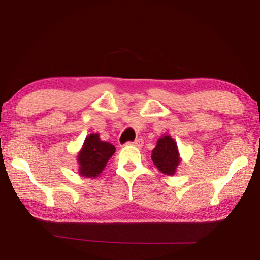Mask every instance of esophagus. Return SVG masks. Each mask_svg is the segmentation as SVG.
Listing matches in <instances>:
<instances>
[{"mask_svg": "<svg viewBox=\"0 0 260 260\" xmlns=\"http://www.w3.org/2000/svg\"><path fill=\"white\" fill-rule=\"evenodd\" d=\"M127 146H135V147H142L143 144V141L142 139H136L135 141H128V142H126Z\"/></svg>", "mask_w": 260, "mask_h": 260, "instance_id": "34e87169", "label": "esophagus"}]
</instances>
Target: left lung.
Here are the masks:
<instances>
[{
  "label": "left lung",
  "mask_w": 260,
  "mask_h": 260,
  "mask_svg": "<svg viewBox=\"0 0 260 260\" xmlns=\"http://www.w3.org/2000/svg\"><path fill=\"white\" fill-rule=\"evenodd\" d=\"M152 161L157 169L167 175H173L180 162L177 143L170 135L158 140L156 148L152 150Z\"/></svg>",
  "instance_id": "8db88e82"
}]
</instances>
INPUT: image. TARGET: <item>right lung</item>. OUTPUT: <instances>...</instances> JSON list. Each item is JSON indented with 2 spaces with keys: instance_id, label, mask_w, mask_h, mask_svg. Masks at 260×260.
<instances>
[{
  "instance_id": "1",
  "label": "right lung",
  "mask_w": 260,
  "mask_h": 260,
  "mask_svg": "<svg viewBox=\"0 0 260 260\" xmlns=\"http://www.w3.org/2000/svg\"><path fill=\"white\" fill-rule=\"evenodd\" d=\"M114 151V146L101 141L99 134L88 135L80 153L78 155V161L80 164L79 172L82 177H96L102 172Z\"/></svg>"
}]
</instances>
